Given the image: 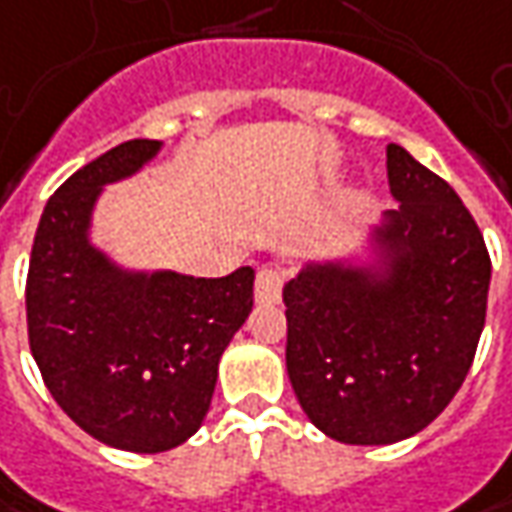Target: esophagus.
Segmentation results:
<instances>
[{
    "mask_svg": "<svg viewBox=\"0 0 512 512\" xmlns=\"http://www.w3.org/2000/svg\"><path fill=\"white\" fill-rule=\"evenodd\" d=\"M280 291H283V274L277 269H260L255 280V300L260 306H269L280 300Z\"/></svg>",
    "mask_w": 512,
    "mask_h": 512,
    "instance_id": "1",
    "label": "esophagus"
}]
</instances>
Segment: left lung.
<instances>
[{
    "mask_svg": "<svg viewBox=\"0 0 512 512\" xmlns=\"http://www.w3.org/2000/svg\"><path fill=\"white\" fill-rule=\"evenodd\" d=\"M388 186L397 209L283 286L291 388L311 425L345 445L428 428L485 328L490 257L465 203L399 144H388Z\"/></svg>",
    "mask_w": 512,
    "mask_h": 512,
    "instance_id": "1",
    "label": "left lung"
}]
</instances>
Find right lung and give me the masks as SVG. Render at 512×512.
I'll use <instances>...</instances> for the list:
<instances>
[{"instance_id":"right-lung-1","label":"right lung","mask_w":512,"mask_h":512,"mask_svg":"<svg viewBox=\"0 0 512 512\" xmlns=\"http://www.w3.org/2000/svg\"><path fill=\"white\" fill-rule=\"evenodd\" d=\"M161 150L135 138L70 175L47 201L27 269V337L47 391L81 431L130 453L198 433L255 286L252 266L226 277L135 269L96 243L104 189Z\"/></svg>"}]
</instances>
